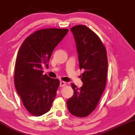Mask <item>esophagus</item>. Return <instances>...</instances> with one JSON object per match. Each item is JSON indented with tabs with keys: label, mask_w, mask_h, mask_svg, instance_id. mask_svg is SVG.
Listing matches in <instances>:
<instances>
[{
	"label": "esophagus",
	"mask_w": 135,
	"mask_h": 135,
	"mask_svg": "<svg viewBox=\"0 0 135 135\" xmlns=\"http://www.w3.org/2000/svg\"><path fill=\"white\" fill-rule=\"evenodd\" d=\"M66 82H64V81H60V87H63L64 86L66 85Z\"/></svg>",
	"instance_id": "1"
}]
</instances>
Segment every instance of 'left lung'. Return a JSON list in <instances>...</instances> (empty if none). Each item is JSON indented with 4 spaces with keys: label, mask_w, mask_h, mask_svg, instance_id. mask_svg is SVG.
<instances>
[{
    "label": "left lung",
    "mask_w": 135,
    "mask_h": 135,
    "mask_svg": "<svg viewBox=\"0 0 135 135\" xmlns=\"http://www.w3.org/2000/svg\"><path fill=\"white\" fill-rule=\"evenodd\" d=\"M79 56V67L84 70L80 89L72 84L74 95L67 100L70 113L77 117L89 116L96 108L106 84L108 57L104 45L95 32L84 25L70 29Z\"/></svg>",
    "instance_id": "obj_1"
}]
</instances>
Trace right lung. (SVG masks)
Instances as JSON below:
<instances>
[{"instance_id": "obj_1", "label": "right lung", "mask_w": 135, "mask_h": 135, "mask_svg": "<svg viewBox=\"0 0 135 135\" xmlns=\"http://www.w3.org/2000/svg\"><path fill=\"white\" fill-rule=\"evenodd\" d=\"M68 29L48 28L37 31L25 39L16 61L14 83L24 106L35 116L51 109L60 81L43 75L53 50L67 34Z\"/></svg>"}]
</instances>
